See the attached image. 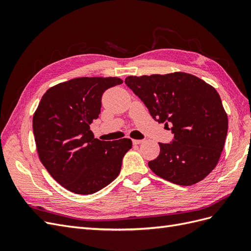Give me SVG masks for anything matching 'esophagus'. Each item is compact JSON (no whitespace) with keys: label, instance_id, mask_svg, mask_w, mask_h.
<instances>
[{"label":"esophagus","instance_id":"obj_1","mask_svg":"<svg viewBox=\"0 0 251 251\" xmlns=\"http://www.w3.org/2000/svg\"><path fill=\"white\" fill-rule=\"evenodd\" d=\"M143 142V140H138V139H134L133 140V143L134 144H141Z\"/></svg>","mask_w":251,"mask_h":251}]
</instances>
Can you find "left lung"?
Segmentation results:
<instances>
[{
    "instance_id": "8db88e82",
    "label": "left lung",
    "mask_w": 251,
    "mask_h": 251,
    "mask_svg": "<svg viewBox=\"0 0 251 251\" xmlns=\"http://www.w3.org/2000/svg\"><path fill=\"white\" fill-rule=\"evenodd\" d=\"M126 86L156 121L172 125L174 139L160 143L149 162L157 176L178 185H193L216 168L224 148L228 119L214 87L195 75L175 72L127 76Z\"/></svg>"
}]
</instances>
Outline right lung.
Wrapping results in <instances>:
<instances>
[{
  "instance_id": "add662e5",
  "label": "right lung",
  "mask_w": 251,
  "mask_h": 251,
  "mask_svg": "<svg viewBox=\"0 0 251 251\" xmlns=\"http://www.w3.org/2000/svg\"><path fill=\"white\" fill-rule=\"evenodd\" d=\"M123 83L118 77H78L47 90L32 120L37 154L57 183L78 195L109 185L120 173L132 140L94 138L90 125L100 116L101 96Z\"/></svg>"
}]
</instances>
